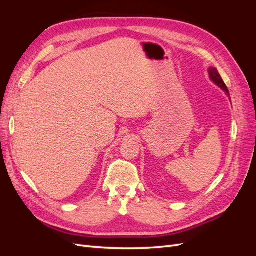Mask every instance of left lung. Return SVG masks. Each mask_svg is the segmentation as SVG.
<instances>
[{"label":"left lung","instance_id":"obj_1","mask_svg":"<svg viewBox=\"0 0 256 256\" xmlns=\"http://www.w3.org/2000/svg\"><path fill=\"white\" fill-rule=\"evenodd\" d=\"M208 74H209V76H210V80H212L214 84L218 85V86H219L220 88H222L224 92H226V94L230 97L228 90V88H226V83H224V81L222 80L221 76L219 74L218 70H216V69L214 68V67H210V68H209V70H208Z\"/></svg>","mask_w":256,"mask_h":256}]
</instances>
